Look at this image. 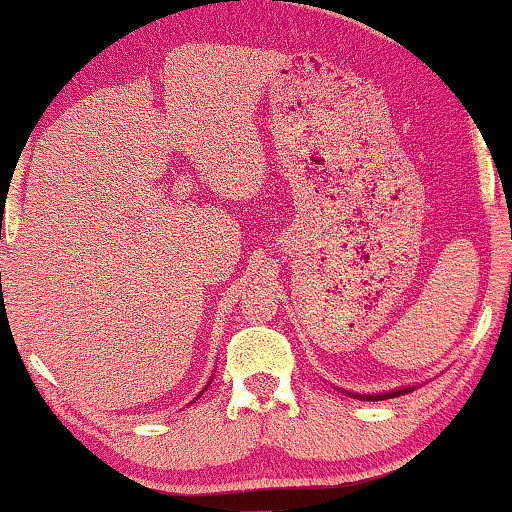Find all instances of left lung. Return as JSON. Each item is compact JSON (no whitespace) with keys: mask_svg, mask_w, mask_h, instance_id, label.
<instances>
[{"mask_svg":"<svg viewBox=\"0 0 512 512\" xmlns=\"http://www.w3.org/2000/svg\"><path fill=\"white\" fill-rule=\"evenodd\" d=\"M413 386L409 388H395V391L391 393H379V395H359V393H350L352 397H357V400H368V402H379V400H391V397H397V395H406L411 393Z\"/></svg>","mask_w":512,"mask_h":512,"instance_id":"8db88e82","label":"left lung"}]
</instances>
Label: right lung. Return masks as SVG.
<instances>
[{
    "label": "right lung",
    "instance_id": "add662e5",
    "mask_svg": "<svg viewBox=\"0 0 512 512\" xmlns=\"http://www.w3.org/2000/svg\"><path fill=\"white\" fill-rule=\"evenodd\" d=\"M207 386H210V384H207ZM207 386H205V388H203V391H201V393H205V391H207Z\"/></svg>",
    "mask_w": 512,
    "mask_h": 512
}]
</instances>
